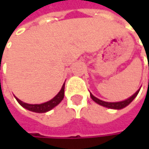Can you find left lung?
<instances>
[{
	"mask_svg": "<svg viewBox=\"0 0 149 149\" xmlns=\"http://www.w3.org/2000/svg\"><path fill=\"white\" fill-rule=\"evenodd\" d=\"M146 54H147V52H146ZM147 57H148V55H147ZM139 91H140V89L134 93L133 96H131V97H129L128 99H126V100H124V101H121V102H116V103H109V102H104V101H102V100L97 98L96 97H94L91 93V99H92L94 102H96L97 104H100V105H102V106H104V107L109 108V109H123L124 107L128 106L129 104H130V103L134 100V97L137 96V94L139 93Z\"/></svg>",
	"mask_w": 149,
	"mask_h": 149,
	"instance_id": "8db88e82",
	"label": "left lung"
}]
</instances>
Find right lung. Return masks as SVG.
<instances>
[{"label": "right lung", "instance_id": "add662e5", "mask_svg": "<svg viewBox=\"0 0 149 149\" xmlns=\"http://www.w3.org/2000/svg\"><path fill=\"white\" fill-rule=\"evenodd\" d=\"M64 96H65V83L60 90V91L52 98L51 99L50 101L48 102H45L44 104H26L22 101H20L19 98H16L17 102L19 104H20L23 108L30 110V111H33V112H36V113H45V112H47L49 110H51L52 109H53L55 106H57L58 104H59L63 98H64Z\"/></svg>", "mask_w": 149, "mask_h": 149}]
</instances>
